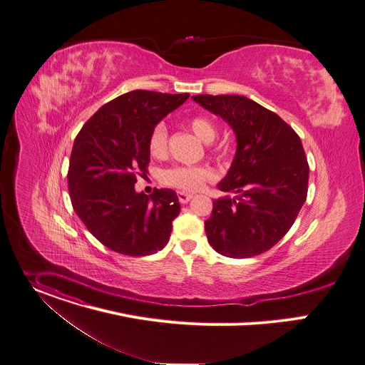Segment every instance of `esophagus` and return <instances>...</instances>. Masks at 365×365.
<instances>
[{"label": "esophagus", "instance_id": "obj_1", "mask_svg": "<svg viewBox=\"0 0 365 365\" xmlns=\"http://www.w3.org/2000/svg\"><path fill=\"white\" fill-rule=\"evenodd\" d=\"M192 193H187V192H178V197H179V202L180 204H187L190 200H192Z\"/></svg>", "mask_w": 365, "mask_h": 365}]
</instances>
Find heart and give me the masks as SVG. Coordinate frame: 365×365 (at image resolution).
<instances>
[{
  "label": "heart",
  "mask_w": 365,
  "mask_h": 365,
  "mask_svg": "<svg viewBox=\"0 0 365 365\" xmlns=\"http://www.w3.org/2000/svg\"><path fill=\"white\" fill-rule=\"evenodd\" d=\"M189 126L193 134L201 141L210 144L217 137L215 125L204 118L195 116L189 120ZM148 150L151 155L160 157L168 150V128L164 123H157L148 138ZM212 179V170L205 165H175L161 173V180L164 185L178 187L182 190H197L205 182Z\"/></svg>",
  "instance_id": "1"
}]
</instances>
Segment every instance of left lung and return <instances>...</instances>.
I'll return each mask as SVG.
<instances>
[{
  "label": "left lung",
  "instance_id": "1",
  "mask_svg": "<svg viewBox=\"0 0 365 365\" xmlns=\"http://www.w3.org/2000/svg\"><path fill=\"white\" fill-rule=\"evenodd\" d=\"M233 128L237 151L218 183L235 197L215 200L205 221L210 245L235 259L269 250L291 228L307 197L309 163L300 137L277 113L245 96L192 97Z\"/></svg>",
  "mask_w": 365,
  "mask_h": 365
}]
</instances>
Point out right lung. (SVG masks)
I'll return each instance as SVG.
<instances>
[{"label":"right lung","mask_w":365,"mask_h":365,"mask_svg":"<svg viewBox=\"0 0 365 365\" xmlns=\"http://www.w3.org/2000/svg\"><path fill=\"white\" fill-rule=\"evenodd\" d=\"M187 97L129 91L103 105L78 132L68 169L71 204L90 233L113 252L147 256L170 239L180 212L176 192L155 189L147 196L134 185L147 172L153 128Z\"/></svg>","instance_id":"right-lung-1"}]
</instances>
